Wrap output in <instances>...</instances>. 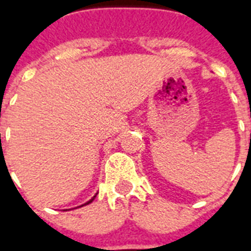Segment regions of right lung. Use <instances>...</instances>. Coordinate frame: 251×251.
<instances>
[{
	"label": "right lung",
	"mask_w": 251,
	"mask_h": 251,
	"mask_svg": "<svg viewBox=\"0 0 251 251\" xmlns=\"http://www.w3.org/2000/svg\"><path fill=\"white\" fill-rule=\"evenodd\" d=\"M94 199H95V196H94V198H91V199L89 200V201H87V203H85V204H82V205H86V204H89V203H91V201H93V200H94Z\"/></svg>",
	"instance_id": "1"
}]
</instances>
